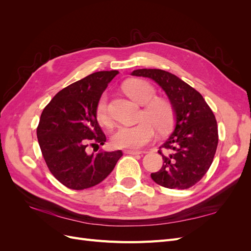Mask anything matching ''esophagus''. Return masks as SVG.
<instances>
[{"mask_svg":"<svg viewBox=\"0 0 251 251\" xmlns=\"http://www.w3.org/2000/svg\"><path fill=\"white\" fill-rule=\"evenodd\" d=\"M125 154H128V155H141L142 151H135V150H126Z\"/></svg>","mask_w":251,"mask_h":251,"instance_id":"34e87169","label":"esophagus"}]
</instances>
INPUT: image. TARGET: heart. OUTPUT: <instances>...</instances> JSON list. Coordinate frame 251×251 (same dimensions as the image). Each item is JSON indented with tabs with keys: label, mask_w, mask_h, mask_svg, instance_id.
Listing matches in <instances>:
<instances>
[{
	"label": "heart",
	"mask_w": 251,
	"mask_h": 251,
	"mask_svg": "<svg viewBox=\"0 0 251 251\" xmlns=\"http://www.w3.org/2000/svg\"><path fill=\"white\" fill-rule=\"evenodd\" d=\"M126 93L133 100L146 104L142 118L133 126H121L113 134L114 146L121 149H140L155 137L156 127L158 131L165 132L172 126L174 111L172 104L162 98H154L156 91L150 82L142 79H132L125 83ZM96 117L101 125L111 124L108 112V98L102 94L96 105Z\"/></svg>",
	"instance_id": "heart-1"
}]
</instances>
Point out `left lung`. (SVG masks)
<instances>
[{
    "instance_id": "1",
    "label": "left lung",
    "mask_w": 251,
    "mask_h": 251,
    "mask_svg": "<svg viewBox=\"0 0 251 251\" xmlns=\"http://www.w3.org/2000/svg\"><path fill=\"white\" fill-rule=\"evenodd\" d=\"M131 75L153 79L168 96L173 107L175 127L159 150L161 170L151 173L157 184L185 189L195 185L208 171L218 146L214 113L203 96L185 81L160 69H137Z\"/></svg>"
}]
</instances>
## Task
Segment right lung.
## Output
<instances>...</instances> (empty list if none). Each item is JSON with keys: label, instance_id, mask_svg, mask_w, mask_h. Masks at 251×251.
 <instances>
[{"label": "right lung", "instance_id": "1", "mask_svg": "<svg viewBox=\"0 0 251 251\" xmlns=\"http://www.w3.org/2000/svg\"><path fill=\"white\" fill-rule=\"evenodd\" d=\"M117 70L100 71L71 83L44 109L36 135L50 172L71 189L92 187L107 178L123 156L120 150L88 154L90 142L103 146L96 105Z\"/></svg>", "mask_w": 251, "mask_h": 251}]
</instances>
